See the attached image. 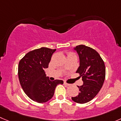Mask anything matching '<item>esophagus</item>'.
Listing matches in <instances>:
<instances>
[{
	"label": "esophagus",
	"instance_id": "obj_1",
	"mask_svg": "<svg viewBox=\"0 0 121 121\" xmlns=\"http://www.w3.org/2000/svg\"><path fill=\"white\" fill-rule=\"evenodd\" d=\"M64 85H65V86H71V84H68V83H66V82H64Z\"/></svg>",
	"mask_w": 121,
	"mask_h": 121
}]
</instances>
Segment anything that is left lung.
Wrapping results in <instances>:
<instances>
[{"mask_svg": "<svg viewBox=\"0 0 121 121\" xmlns=\"http://www.w3.org/2000/svg\"><path fill=\"white\" fill-rule=\"evenodd\" d=\"M74 50L80 58V66L76 72L82 77L83 84L78 86L79 94L72 100L83 104L91 100L100 90L105 79V65L99 54L90 47L81 44Z\"/></svg>", "mask_w": 121, "mask_h": 121, "instance_id": "1", "label": "left lung"}]
</instances>
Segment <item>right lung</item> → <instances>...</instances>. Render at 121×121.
Wrapping results in <instances>:
<instances>
[{
	"label": "right lung",
	"instance_id": "1",
	"mask_svg": "<svg viewBox=\"0 0 121 121\" xmlns=\"http://www.w3.org/2000/svg\"><path fill=\"white\" fill-rule=\"evenodd\" d=\"M56 49L41 48L27 53L18 65L20 84L28 97L37 103H45L51 99L58 84L62 80L50 81L46 77L48 68L53 53Z\"/></svg>",
	"mask_w": 121,
	"mask_h": 121
}]
</instances>
